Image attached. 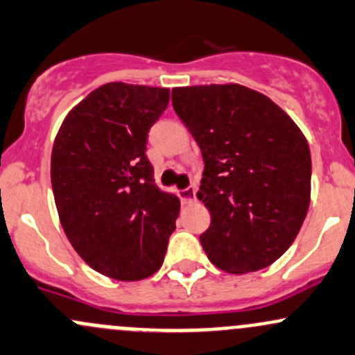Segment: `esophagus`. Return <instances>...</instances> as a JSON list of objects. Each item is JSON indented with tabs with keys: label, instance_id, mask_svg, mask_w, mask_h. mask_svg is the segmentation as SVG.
<instances>
[{
	"label": "esophagus",
	"instance_id": "34e87169",
	"mask_svg": "<svg viewBox=\"0 0 355 355\" xmlns=\"http://www.w3.org/2000/svg\"><path fill=\"white\" fill-rule=\"evenodd\" d=\"M196 196H197L196 187H187V189H184V190H180V192H178V197H180V200H182V204H184V206L196 202Z\"/></svg>",
	"mask_w": 355,
	"mask_h": 355
}]
</instances>
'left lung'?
<instances>
[{
	"instance_id": "8db88e82",
	"label": "left lung",
	"mask_w": 355,
	"mask_h": 355,
	"mask_svg": "<svg viewBox=\"0 0 355 355\" xmlns=\"http://www.w3.org/2000/svg\"><path fill=\"white\" fill-rule=\"evenodd\" d=\"M204 159L197 197L211 212L200 243L216 267L245 274L293 245L309 207L311 156L281 107L241 85L171 89Z\"/></svg>"
}]
</instances>
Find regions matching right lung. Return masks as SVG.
Here are the masks:
<instances>
[{"mask_svg":"<svg viewBox=\"0 0 355 355\" xmlns=\"http://www.w3.org/2000/svg\"><path fill=\"white\" fill-rule=\"evenodd\" d=\"M170 89L109 83L62 122L51 182L62 230L89 267L119 281H139L162 267L180 200L155 184L148 132Z\"/></svg>","mask_w":355,"mask_h":355,"instance_id":"obj_1","label":"right lung"}]
</instances>
